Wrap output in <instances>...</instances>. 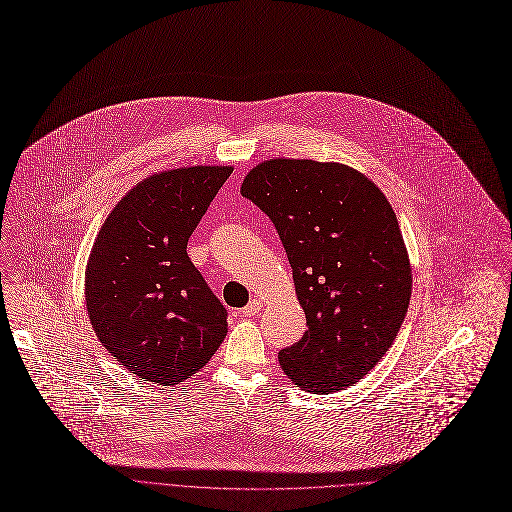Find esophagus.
<instances>
[{
  "label": "esophagus",
  "mask_w": 512,
  "mask_h": 512,
  "mask_svg": "<svg viewBox=\"0 0 512 512\" xmlns=\"http://www.w3.org/2000/svg\"><path fill=\"white\" fill-rule=\"evenodd\" d=\"M260 309H262V302L260 300H250L246 306H244V309L240 311V315L242 317H248V319H252V317H256L258 313H260Z\"/></svg>",
  "instance_id": "esophagus-1"
}]
</instances>
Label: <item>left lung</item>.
<instances>
[{
    "instance_id": "1",
    "label": "left lung",
    "mask_w": 512,
    "mask_h": 512,
    "mask_svg": "<svg viewBox=\"0 0 512 512\" xmlns=\"http://www.w3.org/2000/svg\"><path fill=\"white\" fill-rule=\"evenodd\" d=\"M240 193L272 220L306 329L278 353L294 385L349 387L393 345L412 296V268L381 189L353 167L313 159L256 165Z\"/></svg>"
}]
</instances>
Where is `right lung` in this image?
<instances>
[{
  "label": "right lung",
  "mask_w": 512,
  "mask_h": 512,
  "mask_svg": "<svg viewBox=\"0 0 512 512\" xmlns=\"http://www.w3.org/2000/svg\"><path fill=\"white\" fill-rule=\"evenodd\" d=\"M232 171L195 165L155 173L98 230L84 278L90 325L145 381L181 383L228 333V313L189 260L187 240Z\"/></svg>",
  "instance_id": "add662e5"
}]
</instances>
